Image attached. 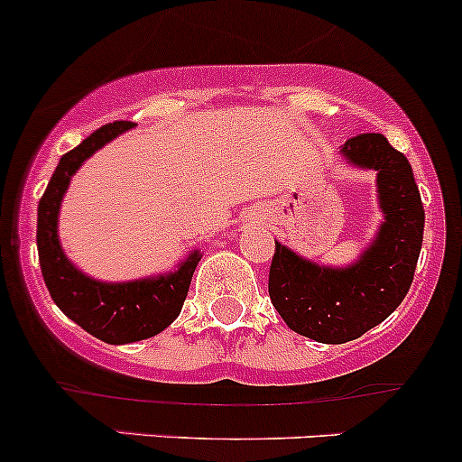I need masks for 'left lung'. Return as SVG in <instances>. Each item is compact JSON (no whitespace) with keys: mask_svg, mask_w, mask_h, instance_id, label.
<instances>
[{"mask_svg":"<svg viewBox=\"0 0 462 462\" xmlns=\"http://www.w3.org/2000/svg\"><path fill=\"white\" fill-rule=\"evenodd\" d=\"M345 160L378 173L384 222L349 266H322L275 242L269 296L289 329L327 345L356 340L405 300L422 246L425 208L411 164L380 133L345 142Z\"/></svg>","mask_w":462,"mask_h":462,"instance_id":"1","label":"left lung"}]
</instances>
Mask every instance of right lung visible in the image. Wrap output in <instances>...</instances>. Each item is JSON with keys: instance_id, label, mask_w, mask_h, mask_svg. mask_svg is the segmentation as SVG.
<instances>
[{"instance_id": "obj_1", "label": "right lung", "mask_w": 462, "mask_h": 462, "mask_svg": "<svg viewBox=\"0 0 462 462\" xmlns=\"http://www.w3.org/2000/svg\"><path fill=\"white\" fill-rule=\"evenodd\" d=\"M133 128V122H113L61 155L53 178L37 207V251L46 289L57 307L90 336L108 345H128L164 331L182 311L199 251H191L178 269L131 282H99L82 273L60 245L57 217L75 171L104 144Z\"/></svg>"}]
</instances>
